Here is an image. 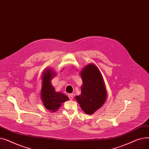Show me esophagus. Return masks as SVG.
I'll return each instance as SVG.
<instances>
[{"instance_id":"esophagus-1","label":"esophagus","mask_w":149,"mask_h":149,"mask_svg":"<svg viewBox=\"0 0 149 149\" xmlns=\"http://www.w3.org/2000/svg\"><path fill=\"white\" fill-rule=\"evenodd\" d=\"M68 97L69 98V100H72L74 98V93H69V94L68 95Z\"/></svg>"}]
</instances>
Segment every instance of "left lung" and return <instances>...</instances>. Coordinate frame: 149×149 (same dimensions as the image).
I'll return each instance as SVG.
<instances>
[{"label":"left lung","mask_w":149,"mask_h":149,"mask_svg":"<svg viewBox=\"0 0 149 149\" xmlns=\"http://www.w3.org/2000/svg\"><path fill=\"white\" fill-rule=\"evenodd\" d=\"M83 84L81 94L75 99L82 111L91 115L102 106L107 98L103 77L98 67L92 63L85 66L80 72Z\"/></svg>","instance_id":"1"}]
</instances>
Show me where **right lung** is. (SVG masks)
Masks as SVG:
<instances>
[{"label": "right lung", "instance_id": "right-lung-1", "mask_svg": "<svg viewBox=\"0 0 149 149\" xmlns=\"http://www.w3.org/2000/svg\"><path fill=\"white\" fill-rule=\"evenodd\" d=\"M56 75V72L51 68L45 69L42 75L40 98L44 106L52 112L58 111L61 103L69 100L64 93L55 91L51 84V80Z\"/></svg>", "mask_w": 149, "mask_h": 149}]
</instances>
